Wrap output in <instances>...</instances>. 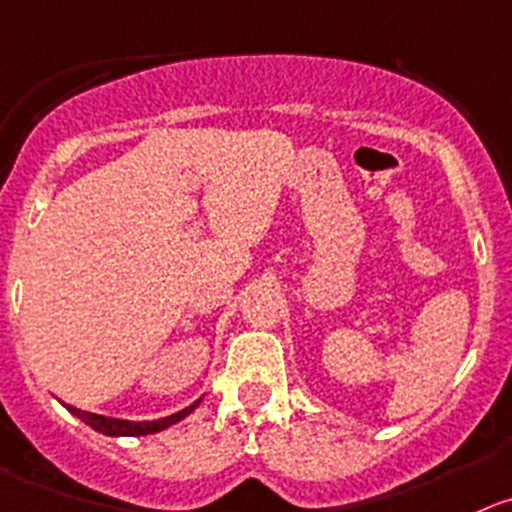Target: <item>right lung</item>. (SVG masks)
<instances>
[{"instance_id": "obj_1", "label": "right lung", "mask_w": 512, "mask_h": 512, "mask_svg": "<svg viewBox=\"0 0 512 512\" xmlns=\"http://www.w3.org/2000/svg\"><path fill=\"white\" fill-rule=\"evenodd\" d=\"M197 399L191 407L181 409V412L171 414V417H164V419H154V422H128V419H113V417H103V414H90V412H83V409H75V407H68L70 414H75V417L80 419V422H85L88 427H93L95 432L100 434H108V437H141V434H156L161 432V429L171 427V424L181 422L184 417H189L194 409L199 407Z\"/></svg>"}]
</instances>
